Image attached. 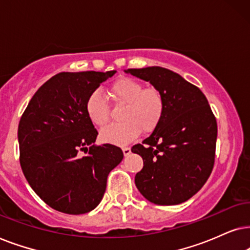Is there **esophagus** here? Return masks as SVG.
I'll return each mask as SVG.
<instances>
[{
    "instance_id": "1",
    "label": "esophagus",
    "mask_w": 250,
    "mask_h": 250,
    "mask_svg": "<svg viewBox=\"0 0 250 250\" xmlns=\"http://www.w3.org/2000/svg\"><path fill=\"white\" fill-rule=\"evenodd\" d=\"M122 151H123V154H125V156H127V155H129L131 153L130 147H123Z\"/></svg>"
}]
</instances>
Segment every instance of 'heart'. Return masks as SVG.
Listing matches in <instances>:
<instances>
[{
	"mask_svg": "<svg viewBox=\"0 0 250 250\" xmlns=\"http://www.w3.org/2000/svg\"><path fill=\"white\" fill-rule=\"evenodd\" d=\"M108 94L116 104H125L122 113L123 122L104 129L101 139L114 145H125L144 132H151L164 118L166 102L156 88H144L142 82L131 78L118 79L109 86ZM85 112L90 121L104 128L111 120V111L105 98L98 91L89 95Z\"/></svg>",
	"mask_w": 250,
	"mask_h": 250,
	"instance_id": "heart-1",
	"label": "heart"
}]
</instances>
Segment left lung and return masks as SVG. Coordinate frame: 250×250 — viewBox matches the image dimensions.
<instances>
[{
	"mask_svg": "<svg viewBox=\"0 0 250 250\" xmlns=\"http://www.w3.org/2000/svg\"><path fill=\"white\" fill-rule=\"evenodd\" d=\"M151 83L166 102L164 118L131 152L143 158L135 184L155 205H179L192 198L210 176L215 164L217 122L198 86L170 69L152 66L125 71Z\"/></svg>",
	"mask_w": 250,
	"mask_h": 250,
	"instance_id": "obj_1",
	"label": "left lung"
}]
</instances>
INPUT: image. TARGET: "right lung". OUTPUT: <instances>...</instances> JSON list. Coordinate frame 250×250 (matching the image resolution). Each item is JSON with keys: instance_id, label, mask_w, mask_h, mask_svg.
Segmentation results:
<instances>
[{"instance_id": "obj_1", "label": "right lung", "mask_w": 250, "mask_h": 250, "mask_svg": "<svg viewBox=\"0 0 250 250\" xmlns=\"http://www.w3.org/2000/svg\"><path fill=\"white\" fill-rule=\"evenodd\" d=\"M114 74L59 73L35 92L22 113L18 125L21 170L55 210L80 215L95 209L108 174L122 161L118 146L95 144L98 131L85 112L89 95Z\"/></svg>"}]
</instances>
